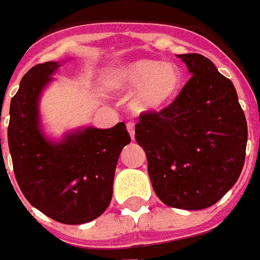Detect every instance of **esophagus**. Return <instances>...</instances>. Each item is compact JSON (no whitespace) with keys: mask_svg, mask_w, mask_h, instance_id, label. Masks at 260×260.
I'll return each instance as SVG.
<instances>
[{"mask_svg":"<svg viewBox=\"0 0 260 260\" xmlns=\"http://www.w3.org/2000/svg\"><path fill=\"white\" fill-rule=\"evenodd\" d=\"M126 129L129 132L131 138L134 139V138H135V124H134V122H128V124H126Z\"/></svg>","mask_w":260,"mask_h":260,"instance_id":"34e87169","label":"esophagus"}]
</instances>
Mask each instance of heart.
I'll return each instance as SVG.
<instances>
[{
  "label": "heart",
  "instance_id": "1",
  "mask_svg": "<svg viewBox=\"0 0 260 260\" xmlns=\"http://www.w3.org/2000/svg\"><path fill=\"white\" fill-rule=\"evenodd\" d=\"M106 82L115 90L131 91V106L136 113L152 114L167 108L182 86V74L177 65L154 59H135L114 65L106 71Z\"/></svg>",
  "mask_w": 260,
  "mask_h": 260
}]
</instances>
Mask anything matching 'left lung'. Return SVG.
<instances>
[{
  "instance_id": "left-lung-1",
  "label": "left lung",
  "mask_w": 260,
  "mask_h": 260,
  "mask_svg": "<svg viewBox=\"0 0 260 260\" xmlns=\"http://www.w3.org/2000/svg\"><path fill=\"white\" fill-rule=\"evenodd\" d=\"M191 79L169 107L141 114L135 139L147 173L167 206L201 210L240 178L248 126L233 82L201 54H180Z\"/></svg>"
}]
</instances>
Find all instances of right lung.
<instances>
[{"label":"right lung","mask_w":260,"mask_h":260,"mask_svg":"<svg viewBox=\"0 0 260 260\" xmlns=\"http://www.w3.org/2000/svg\"><path fill=\"white\" fill-rule=\"evenodd\" d=\"M58 62L29 69L11 100L8 146L15 178L31 206L64 224H83L106 212L121 150L131 142L124 122L82 128L59 142L43 134L39 102ZM1 117V111H0ZM1 149V138H0Z\"/></svg>","instance_id":"right-lung-1"}]
</instances>
